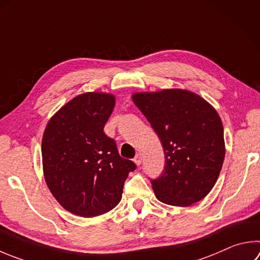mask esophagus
<instances>
[{"label":"esophagus","mask_w":260,"mask_h":260,"mask_svg":"<svg viewBox=\"0 0 260 260\" xmlns=\"http://www.w3.org/2000/svg\"><path fill=\"white\" fill-rule=\"evenodd\" d=\"M134 162L138 165V166H140L141 162H142V154H141V153L136 154L135 158H134Z\"/></svg>","instance_id":"obj_1"}]
</instances>
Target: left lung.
I'll use <instances>...</instances> for the list:
<instances>
[{"instance_id":"left-lung-1","label":"left lung","mask_w":260,"mask_h":260,"mask_svg":"<svg viewBox=\"0 0 260 260\" xmlns=\"http://www.w3.org/2000/svg\"><path fill=\"white\" fill-rule=\"evenodd\" d=\"M133 101L161 142L165 167L151 179L164 204L185 207L214 187L225 157L224 128L217 111L184 89L135 93Z\"/></svg>"}]
</instances>
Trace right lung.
<instances>
[{
  "mask_svg": "<svg viewBox=\"0 0 260 260\" xmlns=\"http://www.w3.org/2000/svg\"><path fill=\"white\" fill-rule=\"evenodd\" d=\"M114 107L111 94H81L61 108L44 131L45 182L59 204L77 216L94 217L115 208L127 176L136 169L103 132Z\"/></svg>",
  "mask_w": 260,
  "mask_h": 260,
  "instance_id": "obj_1",
  "label": "right lung"
}]
</instances>
